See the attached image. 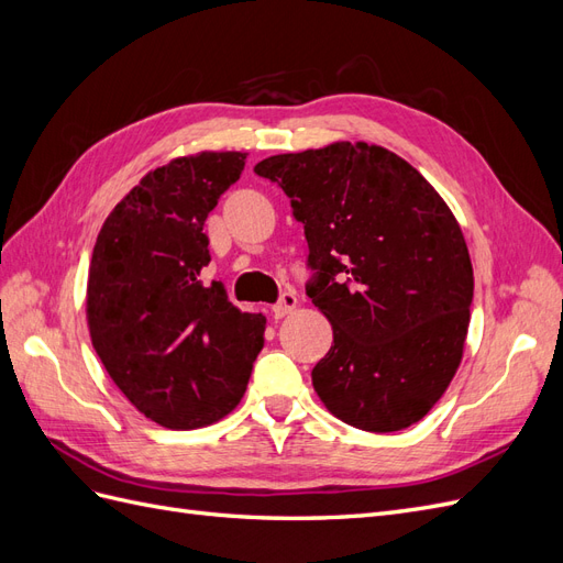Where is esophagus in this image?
<instances>
[{"instance_id": "1", "label": "esophagus", "mask_w": 563, "mask_h": 563, "mask_svg": "<svg viewBox=\"0 0 563 563\" xmlns=\"http://www.w3.org/2000/svg\"><path fill=\"white\" fill-rule=\"evenodd\" d=\"M296 305H298L296 294L286 291V294H282V298H279V302L275 305V308H272V317H275V319H284L286 314H291V312L296 310Z\"/></svg>"}]
</instances>
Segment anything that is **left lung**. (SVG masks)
Segmentation results:
<instances>
[{
  "label": "left lung",
  "instance_id": "obj_1",
  "mask_svg": "<svg viewBox=\"0 0 563 563\" xmlns=\"http://www.w3.org/2000/svg\"><path fill=\"white\" fill-rule=\"evenodd\" d=\"M305 225L308 296L333 345L312 368L329 411L366 432L430 413L463 362L472 261L449 203L395 152L331 143L255 164Z\"/></svg>",
  "mask_w": 563,
  "mask_h": 563
}]
</instances>
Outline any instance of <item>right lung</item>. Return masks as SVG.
<instances>
[{"label":"right lung","instance_id":"obj_1","mask_svg":"<svg viewBox=\"0 0 563 563\" xmlns=\"http://www.w3.org/2000/svg\"><path fill=\"white\" fill-rule=\"evenodd\" d=\"M246 152H197L141 178L106 218L91 255L87 323L114 385L152 422L197 430L242 401L265 317L203 286V223Z\"/></svg>","mask_w":563,"mask_h":563}]
</instances>
